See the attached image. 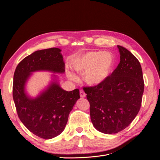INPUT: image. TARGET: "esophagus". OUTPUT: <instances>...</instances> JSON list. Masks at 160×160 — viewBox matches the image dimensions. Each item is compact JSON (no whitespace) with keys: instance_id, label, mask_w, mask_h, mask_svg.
<instances>
[{"instance_id":"1","label":"esophagus","mask_w":160,"mask_h":160,"mask_svg":"<svg viewBox=\"0 0 160 160\" xmlns=\"http://www.w3.org/2000/svg\"><path fill=\"white\" fill-rule=\"evenodd\" d=\"M80 97H82V98H84L86 96V93H84V91H82V90L80 91Z\"/></svg>"}]
</instances>
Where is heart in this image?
Instances as JSON below:
<instances>
[{
    "mask_svg": "<svg viewBox=\"0 0 160 160\" xmlns=\"http://www.w3.org/2000/svg\"><path fill=\"white\" fill-rule=\"evenodd\" d=\"M113 65L112 56L102 51L89 52L76 56L72 62L73 69L80 74H84L83 80L90 86L103 82L110 74ZM67 75L71 80H77L74 73L67 71Z\"/></svg>",
    "mask_w": 160,
    "mask_h": 160,
    "instance_id": "heart-1",
    "label": "heart"
}]
</instances>
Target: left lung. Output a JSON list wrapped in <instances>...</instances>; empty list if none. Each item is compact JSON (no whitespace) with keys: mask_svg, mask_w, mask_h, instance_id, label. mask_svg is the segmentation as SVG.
<instances>
[{"mask_svg":"<svg viewBox=\"0 0 160 160\" xmlns=\"http://www.w3.org/2000/svg\"><path fill=\"white\" fill-rule=\"evenodd\" d=\"M120 62L101 83L83 88L90 104L91 121L104 133L125 129L138 115L144 91L141 66L128 50L117 45Z\"/></svg>","mask_w":160,"mask_h":160,"instance_id":"8db88e82","label":"left lung"}]
</instances>
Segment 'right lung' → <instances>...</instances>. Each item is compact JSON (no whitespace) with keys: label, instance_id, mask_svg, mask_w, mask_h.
I'll return each instance as SVG.
<instances>
[{"label":"right lung","instance_id":"obj_1","mask_svg":"<svg viewBox=\"0 0 160 160\" xmlns=\"http://www.w3.org/2000/svg\"><path fill=\"white\" fill-rule=\"evenodd\" d=\"M38 71L64 73L61 50L50 48L37 50L23 59L13 75V98L19 118L32 133L49 139L64 130L69 115L80 98V91L78 89L65 91L54 79L39 95L30 98L25 92V85L32 72ZM54 76L55 78L56 76Z\"/></svg>","mask_w":160,"mask_h":160}]
</instances>
